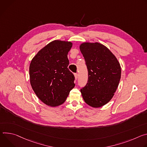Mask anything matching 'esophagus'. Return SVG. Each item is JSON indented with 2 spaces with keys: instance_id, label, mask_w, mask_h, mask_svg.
Returning <instances> with one entry per match:
<instances>
[{
  "instance_id": "esophagus-1",
  "label": "esophagus",
  "mask_w": 147,
  "mask_h": 147,
  "mask_svg": "<svg viewBox=\"0 0 147 147\" xmlns=\"http://www.w3.org/2000/svg\"><path fill=\"white\" fill-rule=\"evenodd\" d=\"M74 76H75V79L76 80L78 76V74H74Z\"/></svg>"
}]
</instances>
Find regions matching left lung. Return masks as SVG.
I'll return each instance as SVG.
<instances>
[{"mask_svg":"<svg viewBox=\"0 0 147 147\" xmlns=\"http://www.w3.org/2000/svg\"><path fill=\"white\" fill-rule=\"evenodd\" d=\"M88 71L86 85L80 89L89 106L99 108L115 95L121 78L120 64L109 49L100 42H85L79 45Z\"/></svg>","mask_w":147,"mask_h":147,"instance_id":"obj_1","label":"left lung"}]
</instances>
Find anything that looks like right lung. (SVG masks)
Masks as SVG:
<instances>
[{
    "mask_svg": "<svg viewBox=\"0 0 147 147\" xmlns=\"http://www.w3.org/2000/svg\"><path fill=\"white\" fill-rule=\"evenodd\" d=\"M72 47L71 41H53L41 48L31 61V86L38 99L48 106L63 104L75 86V77L68 68V54Z\"/></svg>",
    "mask_w": 147,
    "mask_h": 147,
    "instance_id": "obj_1",
    "label": "right lung"
}]
</instances>
